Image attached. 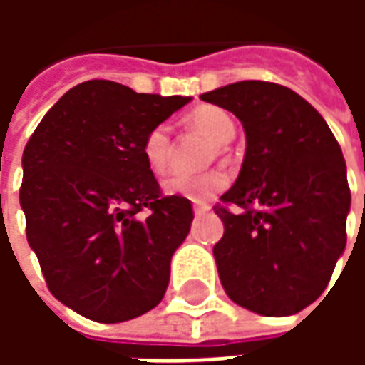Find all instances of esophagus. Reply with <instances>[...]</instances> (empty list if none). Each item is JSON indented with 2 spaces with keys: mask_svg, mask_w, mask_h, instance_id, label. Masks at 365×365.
I'll return each mask as SVG.
<instances>
[{
  "mask_svg": "<svg viewBox=\"0 0 365 365\" xmlns=\"http://www.w3.org/2000/svg\"><path fill=\"white\" fill-rule=\"evenodd\" d=\"M211 207L207 205V203H193V213L195 215H201V213H207Z\"/></svg>",
  "mask_w": 365,
  "mask_h": 365,
  "instance_id": "1",
  "label": "esophagus"
}]
</instances>
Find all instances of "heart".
Here are the masks:
<instances>
[{"label":"heart","instance_id":"b5f03b06","mask_svg":"<svg viewBox=\"0 0 365 365\" xmlns=\"http://www.w3.org/2000/svg\"><path fill=\"white\" fill-rule=\"evenodd\" d=\"M190 125L209 136L215 144L229 143L237 133V125L232 117L215 105H201L195 111H191ZM170 154H172V136L168 125L152 127L143 140V156L146 166L154 174H162L170 162ZM162 185L168 195H178L191 201H209L225 190L227 178L221 172H205L199 175L174 174L166 178Z\"/></svg>","mask_w":365,"mask_h":365}]
</instances>
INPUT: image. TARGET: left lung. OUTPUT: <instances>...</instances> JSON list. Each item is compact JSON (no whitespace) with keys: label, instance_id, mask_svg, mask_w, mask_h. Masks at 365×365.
<instances>
[{"label":"left lung","instance_id":"8db88e82","mask_svg":"<svg viewBox=\"0 0 365 365\" xmlns=\"http://www.w3.org/2000/svg\"><path fill=\"white\" fill-rule=\"evenodd\" d=\"M242 123L245 162L215 207L225 235L213 256L227 295L266 317H287L327 289L346 248V162L321 113L285 86L237 82L207 91Z\"/></svg>","mask_w":365,"mask_h":365}]
</instances>
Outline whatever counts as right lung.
<instances>
[{"label": "right lung", "mask_w": 365, "mask_h": 365, "mask_svg": "<svg viewBox=\"0 0 365 365\" xmlns=\"http://www.w3.org/2000/svg\"><path fill=\"white\" fill-rule=\"evenodd\" d=\"M190 101L90 80L29 138L19 191L29 246L52 295L86 319L130 321L166 293L193 211L190 199L162 197L143 140Z\"/></svg>", "instance_id": "add662e5"}]
</instances>
